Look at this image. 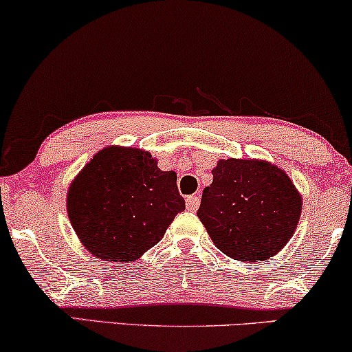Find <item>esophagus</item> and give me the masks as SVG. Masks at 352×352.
Wrapping results in <instances>:
<instances>
[{
    "mask_svg": "<svg viewBox=\"0 0 352 352\" xmlns=\"http://www.w3.org/2000/svg\"><path fill=\"white\" fill-rule=\"evenodd\" d=\"M186 205H187V208H189L190 211H195L197 208H199V205H200V197H199V195H190V197H187V199H186Z\"/></svg>",
    "mask_w": 352,
    "mask_h": 352,
    "instance_id": "34e87169",
    "label": "esophagus"
}]
</instances>
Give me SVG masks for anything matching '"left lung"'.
<instances>
[{
  "label": "left lung",
  "mask_w": 352,
  "mask_h": 352,
  "mask_svg": "<svg viewBox=\"0 0 352 352\" xmlns=\"http://www.w3.org/2000/svg\"><path fill=\"white\" fill-rule=\"evenodd\" d=\"M197 211L216 247L256 263L277 254L295 232L302 200L285 171L264 160H219Z\"/></svg>",
  "instance_id": "left-lung-1"
}]
</instances>
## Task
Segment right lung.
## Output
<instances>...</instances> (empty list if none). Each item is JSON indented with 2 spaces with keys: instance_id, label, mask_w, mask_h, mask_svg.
<instances>
[{
  "instance_id": "add662e5",
  "label": "right lung",
  "mask_w": 352,
  "mask_h": 352,
  "mask_svg": "<svg viewBox=\"0 0 352 352\" xmlns=\"http://www.w3.org/2000/svg\"><path fill=\"white\" fill-rule=\"evenodd\" d=\"M176 179L175 171H162L146 151L105 147L70 184L72 228L96 258L134 261L160 242L184 211Z\"/></svg>"
}]
</instances>
